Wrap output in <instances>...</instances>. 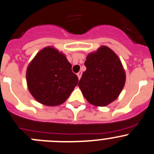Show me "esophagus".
<instances>
[{"instance_id":"1","label":"esophagus","mask_w":154,"mask_h":154,"mask_svg":"<svg viewBox=\"0 0 154 154\" xmlns=\"http://www.w3.org/2000/svg\"><path fill=\"white\" fill-rule=\"evenodd\" d=\"M82 74V72H79L77 73V76H78L79 79H81Z\"/></svg>"}]
</instances>
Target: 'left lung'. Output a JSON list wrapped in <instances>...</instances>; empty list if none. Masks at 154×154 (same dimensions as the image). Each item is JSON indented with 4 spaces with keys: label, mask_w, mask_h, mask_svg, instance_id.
I'll return each mask as SVG.
<instances>
[{
    "label": "left lung",
    "mask_w": 154,
    "mask_h": 154,
    "mask_svg": "<svg viewBox=\"0 0 154 154\" xmlns=\"http://www.w3.org/2000/svg\"><path fill=\"white\" fill-rule=\"evenodd\" d=\"M86 70L79 87L86 100L96 106H105L120 94L125 83V71L116 54L108 47H100L88 54Z\"/></svg>",
    "instance_id": "1"
}]
</instances>
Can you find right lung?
<instances>
[{
    "instance_id": "add662e5",
    "label": "right lung",
    "mask_w": 154,
    "mask_h": 154,
    "mask_svg": "<svg viewBox=\"0 0 154 154\" xmlns=\"http://www.w3.org/2000/svg\"><path fill=\"white\" fill-rule=\"evenodd\" d=\"M29 92L38 103L54 106L63 103L79 82L72 65L62 52L52 46L41 50L26 69Z\"/></svg>"
}]
</instances>
